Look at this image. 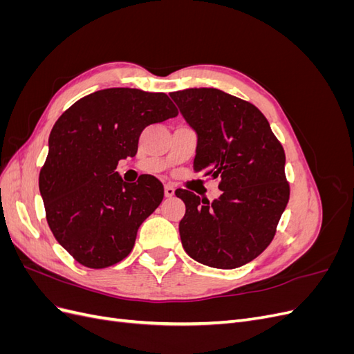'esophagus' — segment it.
<instances>
[{"instance_id":"obj_1","label":"esophagus","mask_w":354,"mask_h":354,"mask_svg":"<svg viewBox=\"0 0 354 354\" xmlns=\"http://www.w3.org/2000/svg\"><path fill=\"white\" fill-rule=\"evenodd\" d=\"M174 192H176V189L171 186V185H165V187H164V194H165V196L167 198H171V196H174Z\"/></svg>"}]
</instances>
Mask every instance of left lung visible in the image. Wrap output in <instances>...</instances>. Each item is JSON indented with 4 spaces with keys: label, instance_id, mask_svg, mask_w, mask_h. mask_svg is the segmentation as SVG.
Returning <instances> with one entry per match:
<instances>
[{
    "label": "left lung",
    "instance_id": "8db88e82",
    "mask_svg": "<svg viewBox=\"0 0 354 354\" xmlns=\"http://www.w3.org/2000/svg\"><path fill=\"white\" fill-rule=\"evenodd\" d=\"M198 134L194 169L220 178L209 202L177 189L186 214L178 224L185 251L201 264L236 269L272 242L289 199L285 152L266 116L250 102L217 88L171 93Z\"/></svg>",
    "mask_w": 354,
    "mask_h": 354
}]
</instances>
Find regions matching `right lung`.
Here are the masks:
<instances>
[{
	"label": "right lung",
	"instance_id": "right-lung-1",
	"mask_svg": "<svg viewBox=\"0 0 354 354\" xmlns=\"http://www.w3.org/2000/svg\"><path fill=\"white\" fill-rule=\"evenodd\" d=\"M177 115L165 93L106 88L75 102L56 121L39 192L53 234L80 264L104 269L131 252L164 186L149 174L127 183L115 171L118 160L137 153L147 125Z\"/></svg>",
	"mask_w": 354,
	"mask_h": 354
}]
</instances>
